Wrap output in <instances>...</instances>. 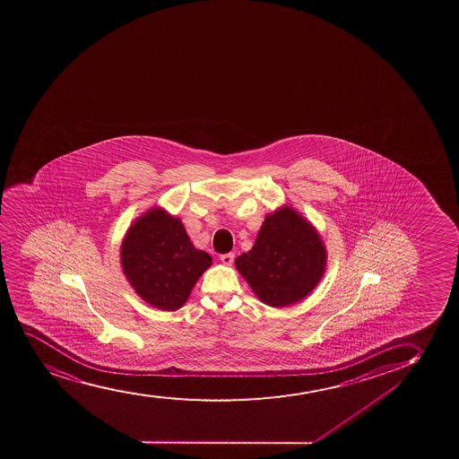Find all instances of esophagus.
Masks as SVG:
<instances>
[{"instance_id": "obj_1", "label": "esophagus", "mask_w": 459, "mask_h": 459, "mask_svg": "<svg viewBox=\"0 0 459 459\" xmlns=\"http://www.w3.org/2000/svg\"><path fill=\"white\" fill-rule=\"evenodd\" d=\"M221 262L223 264V265H232V262H234V253H227V255H221Z\"/></svg>"}]
</instances>
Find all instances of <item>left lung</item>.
Wrapping results in <instances>:
<instances>
[{
    "label": "left lung",
    "instance_id": "obj_1",
    "mask_svg": "<svg viewBox=\"0 0 459 459\" xmlns=\"http://www.w3.org/2000/svg\"><path fill=\"white\" fill-rule=\"evenodd\" d=\"M325 248L315 228L291 208L265 217L255 247L236 268L270 307L294 304L315 290L325 271Z\"/></svg>",
    "mask_w": 459,
    "mask_h": 459
}]
</instances>
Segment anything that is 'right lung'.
<instances>
[{"instance_id":"obj_1","label":"right lung","mask_w":459,"mask_h":459,"mask_svg":"<svg viewBox=\"0 0 459 459\" xmlns=\"http://www.w3.org/2000/svg\"><path fill=\"white\" fill-rule=\"evenodd\" d=\"M212 264L194 248L182 221L165 211L140 217L123 240L122 266L127 281L148 304L166 311L180 308L195 281Z\"/></svg>"}]
</instances>
